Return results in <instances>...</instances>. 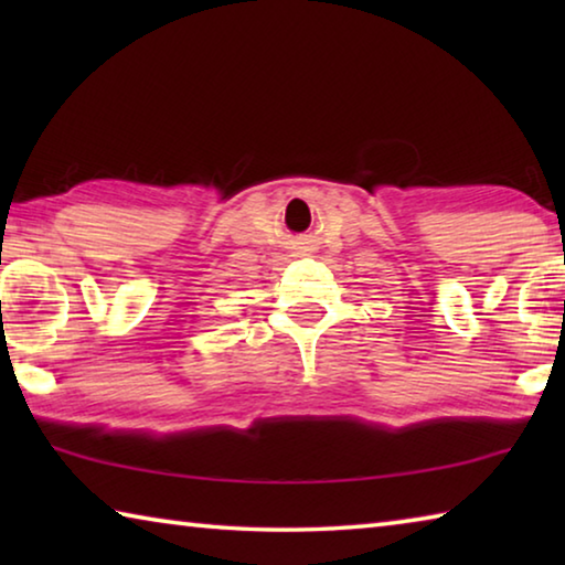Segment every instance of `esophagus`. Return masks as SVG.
<instances>
[{"label": "esophagus", "mask_w": 565, "mask_h": 565, "mask_svg": "<svg viewBox=\"0 0 565 565\" xmlns=\"http://www.w3.org/2000/svg\"><path fill=\"white\" fill-rule=\"evenodd\" d=\"M299 252L303 254V252H311V248H306V246H299Z\"/></svg>", "instance_id": "obj_1"}]
</instances>
